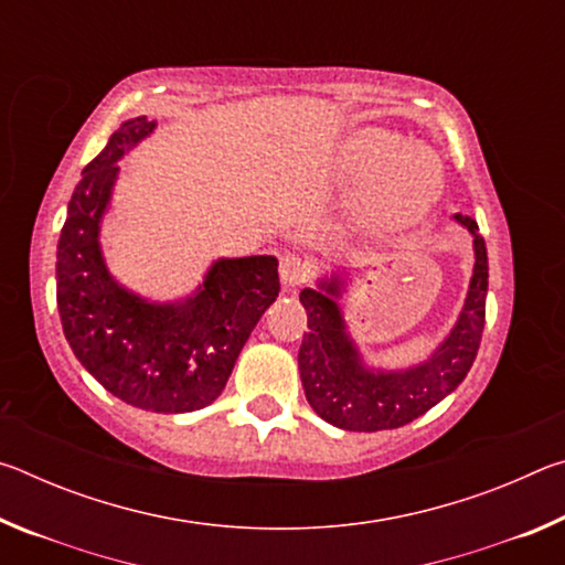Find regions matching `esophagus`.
I'll use <instances>...</instances> for the list:
<instances>
[{"label": "esophagus", "mask_w": 565, "mask_h": 565, "mask_svg": "<svg viewBox=\"0 0 565 565\" xmlns=\"http://www.w3.org/2000/svg\"><path fill=\"white\" fill-rule=\"evenodd\" d=\"M309 264H306L301 256L296 254H284L281 256V264H279V276H281V284L284 289H296V286H301L309 281Z\"/></svg>", "instance_id": "obj_1"}]
</instances>
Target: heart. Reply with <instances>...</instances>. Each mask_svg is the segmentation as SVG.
Returning <instances> with one entry per match:
<instances>
[{
  "instance_id": "obj_1",
  "label": "heart",
  "mask_w": 565,
  "mask_h": 565,
  "mask_svg": "<svg viewBox=\"0 0 565 565\" xmlns=\"http://www.w3.org/2000/svg\"><path fill=\"white\" fill-rule=\"evenodd\" d=\"M339 164L361 189L363 209L381 228L416 224L438 194V167L420 149L384 129H361L343 141Z\"/></svg>"
}]
</instances>
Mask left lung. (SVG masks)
Masks as SVG:
<instances>
[{
    "mask_svg": "<svg viewBox=\"0 0 565 565\" xmlns=\"http://www.w3.org/2000/svg\"><path fill=\"white\" fill-rule=\"evenodd\" d=\"M454 222L473 236V276L454 329L431 356L414 366L376 369L363 361L339 306L347 291L343 274L321 276L317 289L299 294L309 317V331L299 349V374L306 401L327 424L343 431L406 426L456 391L471 371L486 321L489 256L471 216L456 214Z\"/></svg>",
    "mask_w": 565,
    "mask_h": 565,
    "instance_id": "1",
    "label": "left lung"
}]
</instances>
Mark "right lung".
<instances>
[{
	"label": "right lung",
	"instance_id": "add662e5",
	"mask_svg": "<svg viewBox=\"0 0 565 565\" xmlns=\"http://www.w3.org/2000/svg\"><path fill=\"white\" fill-rule=\"evenodd\" d=\"M157 121L134 117L82 171L56 244V309L74 356L124 404L189 414L222 394L262 313L279 296L276 256L216 259L196 291L149 301L119 284L102 254V218L119 161Z\"/></svg>",
	"mask_w": 565,
	"mask_h": 565
}]
</instances>
